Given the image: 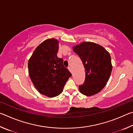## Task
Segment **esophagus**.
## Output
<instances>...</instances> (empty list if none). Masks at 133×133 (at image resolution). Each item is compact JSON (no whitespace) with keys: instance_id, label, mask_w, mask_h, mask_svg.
<instances>
[{"instance_id":"34e87169","label":"esophagus","mask_w":133,"mask_h":133,"mask_svg":"<svg viewBox=\"0 0 133 133\" xmlns=\"http://www.w3.org/2000/svg\"><path fill=\"white\" fill-rule=\"evenodd\" d=\"M68 69H69V71H70L71 73H72V68H71V67L70 66H68Z\"/></svg>"}]
</instances>
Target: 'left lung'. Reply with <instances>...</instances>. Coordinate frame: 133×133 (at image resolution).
Returning a JSON list of instances; mask_svg holds the SVG:
<instances>
[{
    "label": "left lung",
    "instance_id": "left-lung-1",
    "mask_svg": "<svg viewBox=\"0 0 133 133\" xmlns=\"http://www.w3.org/2000/svg\"><path fill=\"white\" fill-rule=\"evenodd\" d=\"M82 60L85 71V82L79 86V92L93 96L105 87L112 71L110 54L103 46L92 42H83L73 46Z\"/></svg>",
    "mask_w": 133,
    "mask_h": 133
}]
</instances>
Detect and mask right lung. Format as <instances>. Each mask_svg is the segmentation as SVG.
<instances>
[{"instance_id": "obj_1", "label": "right lung", "mask_w": 133, "mask_h": 133, "mask_svg": "<svg viewBox=\"0 0 133 133\" xmlns=\"http://www.w3.org/2000/svg\"><path fill=\"white\" fill-rule=\"evenodd\" d=\"M59 41L55 38L44 41L35 49L28 62L30 79L41 94L50 97L58 96L71 74L57 57Z\"/></svg>"}]
</instances>
